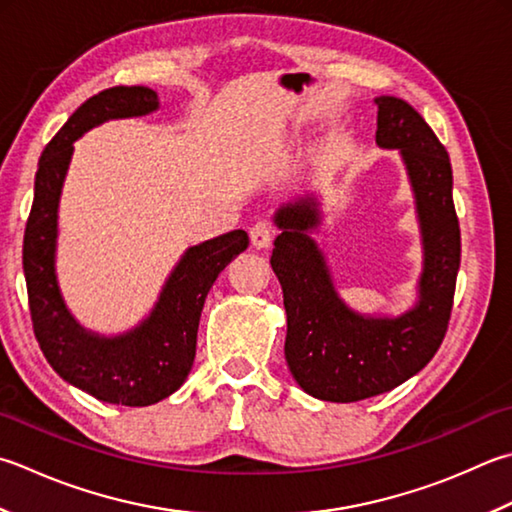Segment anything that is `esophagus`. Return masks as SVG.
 I'll return each mask as SVG.
<instances>
[{
  "label": "esophagus",
  "mask_w": 512,
  "mask_h": 512,
  "mask_svg": "<svg viewBox=\"0 0 512 512\" xmlns=\"http://www.w3.org/2000/svg\"><path fill=\"white\" fill-rule=\"evenodd\" d=\"M275 230L268 222H257L250 228V242H253L255 248H268L270 242H273Z\"/></svg>",
  "instance_id": "esophagus-1"
}]
</instances>
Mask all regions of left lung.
<instances>
[{
	"label": "left lung",
	"instance_id": "left-lung-1",
	"mask_svg": "<svg viewBox=\"0 0 512 512\" xmlns=\"http://www.w3.org/2000/svg\"><path fill=\"white\" fill-rule=\"evenodd\" d=\"M379 148L399 150L422 233L417 302L402 315H364L339 297L324 250L313 239L322 204L310 193L279 206L273 266L284 290L286 364L308 395L359 402L404 384L442 346L462 255L453 168L424 117L399 97H375Z\"/></svg>",
	"mask_w": 512,
	"mask_h": 512
}]
</instances>
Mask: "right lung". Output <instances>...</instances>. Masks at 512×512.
I'll return each instance as SVG.
<instances>
[{
  "label": "right lung",
  "mask_w": 512,
  "mask_h": 512,
  "mask_svg": "<svg viewBox=\"0 0 512 512\" xmlns=\"http://www.w3.org/2000/svg\"><path fill=\"white\" fill-rule=\"evenodd\" d=\"M159 108L148 86H113L79 106L39 157L35 199L24 233V275L33 330L55 373L99 402L150 406L173 395L195 362L197 328L217 275L248 248L246 230L190 246L170 270L157 302L119 335L88 330L70 313L57 282L59 197L73 144L108 119L144 117Z\"/></svg>",
  "instance_id": "add662e5"
}]
</instances>
